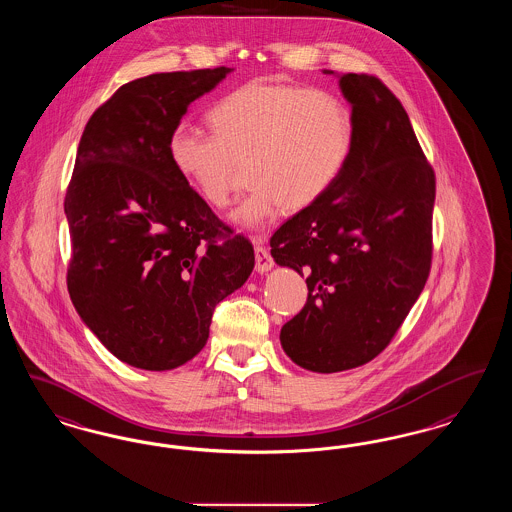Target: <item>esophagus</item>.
<instances>
[{"label": "esophagus", "mask_w": 512, "mask_h": 512, "mask_svg": "<svg viewBox=\"0 0 512 512\" xmlns=\"http://www.w3.org/2000/svg\"><path fill=\"white\" fill-rule=\"evenodd\" d=\"M253 244H255V268H257V272L263 274V272L272 268L274 261H272L268 249L263 246V236H255Z\"/></svg>", "instance_id": "esophagus-1"}]
</instances>
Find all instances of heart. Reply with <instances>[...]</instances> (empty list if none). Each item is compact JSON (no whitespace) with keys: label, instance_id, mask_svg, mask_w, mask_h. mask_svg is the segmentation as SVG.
Masks as SVG:
<instances>
[{"label":"heart","instance_id":"b5f03b06","mask_svg":"<svg viewBox=\"0 0 512 512\" xmlns=\"http://www.w3.org/2000/svg\"><path fill=\"white\" fill-rule=\"evenodd\" d=\"M213 133L175 123L167 156L205 204H230L238 164L247 160L249 194L232 213L257 228L284 207L320 202L343 175L354 122L348 104L328 89L297 83L253 82L232 89L209 112Z\"/></svg>","mask_w":512,"mask_h":512}]
</instances>
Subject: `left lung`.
Returning <instances> with one entry per match:
<instances>
[{
    "label": "left lung",
    "mask_w": 512,
    "mask_h": 512,
    "mask_svg": "<svg viewBox=\"0 0 512 512\" xmlns=\"http://www.w3.org/2000/svg\"><path fill=\"white\" fill-rule=\"evenodd\" d=\"M350 160L328 194L270 238L278 265L307 276V303L280 341L301 368L335 373L389 347L427 284L436 177L408 112L385 83L343 74Z\"/></svg>",
    "instance_id": "8db88e82"
}]
</instances>
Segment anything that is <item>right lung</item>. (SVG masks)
Returning a JSON list of instances; mask_svg holds the SVG:
<instances>
[{"label": "right lung", "mask_w": 512, "mask_h": 512, "mask_svg": "<svg viewBox=\"0 0 512 512\" xmlns=\"http://www.w3.org/2000/svg\"><path fill=\"white\" fill-rule=\"evenodd\" d=\"M230 68L150 74L101 104L83 129L64 213L68 293L104 347L135 368L183 366L215 307L244 286L251 242L175 171L167 137Z\"/></svg>", "instance_id": "obj_1"}]
</instances>
